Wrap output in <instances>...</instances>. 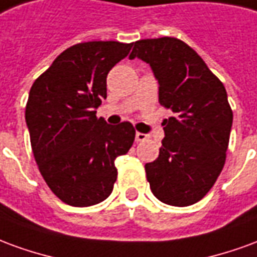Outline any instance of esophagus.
I'll return each instance as SVG.
<instances>
[{"instance_id": "esophagus-1", "label": "esophagus", "mask_w": 257, "mask_h": 257, "mask_svg": "<svg viewBox=\"0 0 257 257\" xmlns=\"http://www.w3.org/2000/svg\"><path fill=\"white\" fill-rule=\"evenodd\" d=\"M147 135L146 134H142V132H136V142H145L147 140Z\"/></svg>"}]
</instances>
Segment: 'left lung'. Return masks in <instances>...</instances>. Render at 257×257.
I'll list each match as a JSON object with an SVG mask.
<instances>
[{"label":"left lung","instance_id":"left-lung-1","mask_svg":"<svg viewBox=\"0 0 257 257\" xmlns=\"http://www.w3.org/2000/svg\"><path fill=\"white\" fill-rule=\"evenodd\" d=\"M135 58L150 64L160 84L158 101L173 112L162 122L160 156L145 167L151 191L164 204H195L226 162L232 125L226 88L198 53L175 37L136 41L129 55Z\"/></svg>","mask_w":257,"mask_h":257}]
</instances>
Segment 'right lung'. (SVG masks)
<instances>
[{"instance_id":"obj_1","label":"right lung","mask_w":257,"mask_h":257,"mask_svg":"<svg viewBox=\"0 0 257 257\" xmlns=\"http://www.w3.org/2000/svg\"><path fill=\"white\" fill-rule=\"evenodd\" d=\"M131 48L118 41L75 44L31 86L26 122L33 154L48 187L64 204L104 201L117 180L115 158L134 145L132 123L108 125L95 111L107 97V74Z\"/></svg>"}]
</instances>
